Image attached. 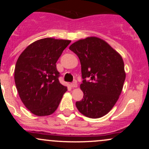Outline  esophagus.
Listing matches in <instances>:
<instances>
[{"label":"esophagus","instance_id":"34e87169","mask_svg":"<svg viewBox=\"0 0 149 149\" xmlns=\"http://www.w3.org/2000/svg\"><path fill=\"white\" fill-rule=\"evenodd\" d=\"M71 88H77V86H78V84H77V82H76V81H74V82H73V83H71Z\"/></svg>","mask_w":149,"mask_h":149}]
</instances>
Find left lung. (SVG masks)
<instances>
[{
    "mask_svg": "<svg viewBox=\"0 0 149 149\" xmlns=\"http://www.w3.org/2000/svg\"><path fill=\"white\" fill-rule=\"evenodd\" d=\"M69 49L81 64L80 89L84 95L83 100L76 102L77 109L91 118L105 116L118 100L125 80L122 57L97 37L78 40Z\"/></svg>",
    "mask_w": 149,
    "mask_h": 149,
    "instance_id": "obj_1",
    "label": "left lung"
}]
</instances>
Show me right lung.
<instances>
[{"mask_svg":"<svg viewBox=\"0 0 149 149\" xmlns=\"http://www.w3.org/2000/svg\"><path fill=\"white\" fill-rule=\"evenodd\" d=\"M71 40L46 38L35 41L19 57L15 81L22 102L34 115L56 111L67 88L59 83L56 63Z\"/></svg>","mask_w":149,"mask_h":149,"instance_id":"1","label":"right lung"}]
</instances>
